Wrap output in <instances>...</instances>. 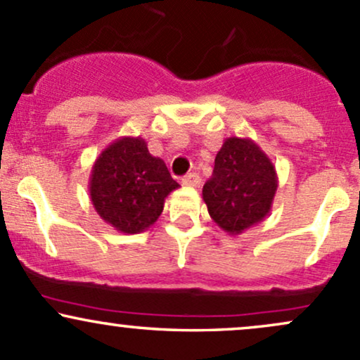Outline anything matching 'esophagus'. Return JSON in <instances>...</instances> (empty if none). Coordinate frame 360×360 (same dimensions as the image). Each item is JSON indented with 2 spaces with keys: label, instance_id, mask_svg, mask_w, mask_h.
Here are the masks:
<instances>
[{
  "label": "esophagus",
  "instance_id": "34e87169",
  "mask_svg": "<svg viewBox=\"0 0 360 360\" xmlns=\"http://www.w3.org/2000/svg\"><path fill=\"white\" fill-rule=\"evenodd\" d=\"M200 176L198 174H195V172H189V174H186V176L183 177V184L184 186H191V188H196V186H200Z\"/></svg>",
  "mask_w": 360,
  "mask_h": 360
}]
</instances>
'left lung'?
<instances>
[{
	"label": "left lung",
	"mask_w": 360,
	"mask_h": 360,
	"mask_svg": "<svg viewBox=\"0 0 360 360\" xmlns=\"http://www.w3.org/2000/svg\"><path fill=\"white\" fill-rule=\"evenodd\" d=\"M278 179L275 165L250 138L231 136L215 157L203 186V201L213 222L238 236L268 217Z\"/></svg>",
	"instance_id": "obj_1"
}]
</instances>
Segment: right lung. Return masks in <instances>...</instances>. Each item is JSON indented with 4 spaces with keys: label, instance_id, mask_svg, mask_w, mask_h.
<instances>
[{
    "label": "right lung",
    "instance_id": "obj_1",
    "mask_svg": "<svg viewBox=\"0 0 360 360\" xmlns=\"http://www.w3.org/2000/svg\"><path fill=\"white\" fill-rule=\"evenodd\" d=\"M177 188L164 160L150 155L140 136H121L102 150L89 181L96 212L124 234H138L155 224L167 195Z\"/></svg>",
    "mask_w": 360,
    "mask_h": 360
}]
</instances>
